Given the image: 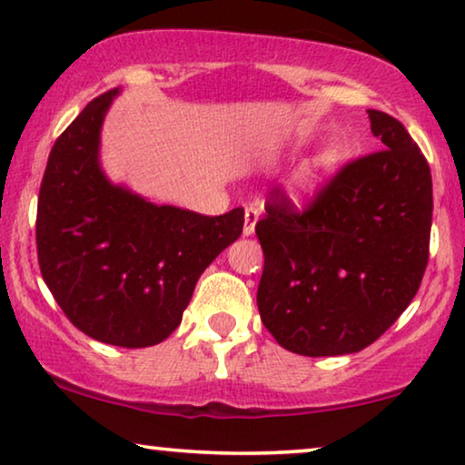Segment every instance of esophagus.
I'll list each match as a JSON object with an SVG mask.
<instances>
[{
    "mask_svg": "<svg viewBox=\"0 0 465 465\" xmlns=\"http://www.w3.org/2000/svg\"><path fill=\"white\" fill-rule=\"evenodd\" d=\"M260 218V209L256 205H250L245 209V224H243V234H253V228H256V222Z\"/></svg>",
    "mask_w": 465,
    "mask_h": 465,
    "instance_id": "1",
    "label": "esophagus"
}]
</instances>
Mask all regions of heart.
I'll return each mask as SVG.
<instances>
[{"label":"heart","instance_id":"heart-1","mask_svg":"<svg viewBox=\"0 0 465 465\" xmlns=\"http://www.w3.org/2000/svg\"><path fill=\"white\" fill-rule=\"evenodd\" d=\"M336 163H339V152L334 148H328L320 152L313 161L304 164L301 175H298V188H301V193H313V190L332 173Z\"/></svg>","mask_w":465,"mask_h":465}]
</instances>
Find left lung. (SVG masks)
I'll return each instance as SVG.
<instances>
[{"mask_svg":"<svg viewBox=\"0 0 465 465\" xmlns=\"http://www.w3.org/2000/svg\"><path fill=\"white\" fill-rule=\"evenodd\" d=\"M383 148L342 164L298 209L272 188L256 234L258 311L292 353H355L404 313L430 258L431 173L404 124L368 110Z\"/></svg>","mask_w":465,"mask_h":465,"instance_id":"left-lung-1","label":"left lung"}]
</instances>
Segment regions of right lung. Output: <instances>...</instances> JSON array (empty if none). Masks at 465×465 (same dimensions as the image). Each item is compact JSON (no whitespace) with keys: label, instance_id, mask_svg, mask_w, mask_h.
Segmentation results:
<instances>
[{"label":"right lung","instance_id":"obj_1","mask_svg":"<svg viewBox=\"0 0 465 465\" xmlns=\"http://www.w3.org/2000/svg\"><path fill=\"white\" fill-rule=\"evenodd\" d=\"M112 88L93 99L50 150L35 218L37 262L80 332L137 349L180 326L201 272L243 232V207L224 215L154 205L107 182L99 131Z\"/></svg>","mask_w":465,"mask_h":465}]
</instances>
